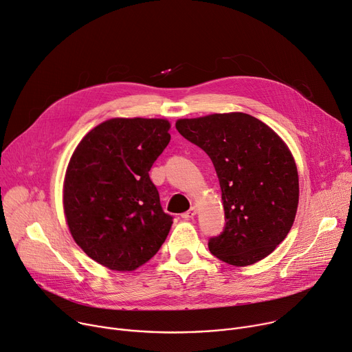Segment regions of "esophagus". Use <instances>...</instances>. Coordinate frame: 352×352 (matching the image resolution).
<instances>
[{
  "instance_id": "esophagus-1",
  "label": "esophagus",
  "mask_w": 352,
  "mask_h": 352,
  "mask_svg": "<svg viewBox=\"0 0 352 352\" xmlns=\"http://www.w3.org/2000/svg\"><path fill=\"white\" fill-rule=\"evenodd\" d=\"M196 212H197V208H196V207H190V210H187L186 212H183V214H182V219H184V220L193 219L195 215H196Z\"/></svg>"
}]
</instances>
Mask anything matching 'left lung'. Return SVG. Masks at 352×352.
<instances>
[{"mask_svg": "<svg viewBox=\"0 0 352 352\" xmlns=\"http://www.w3.org/2000/svg\"><path fill=\"white\" fill-rule=\"evenodd\" d=\"M176 129L210 156L219 176L226 226L208 239L210 252L234 266L272 254L299 203L294 159L279 135L244 113L179 120Z\"/></svg>", "mask_w": 352, "mask_h": 352, "instance_id": "obj_1", "label": "left lung"}]
</instances>
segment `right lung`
Instances as JSON below:
<instances>
[{
  "label": "right lung",
  "mask_w": 352,
  "mask_h": 352,
  "mask_svg": "<svg viewBox=\"0 0 352 352\" xmlns=\"http://www.w3.org/2000/svg\"><path fill=\"white\" fill-rule=\"evenodd\" d=\"M157 118H113L91 129L72 155L63 206L69 230L91 259L133 270L164 244L173 217L160 206L149 170L170 141Z\"/></svg>",
  "instance_id": "add662e5"
}]
</instances>
